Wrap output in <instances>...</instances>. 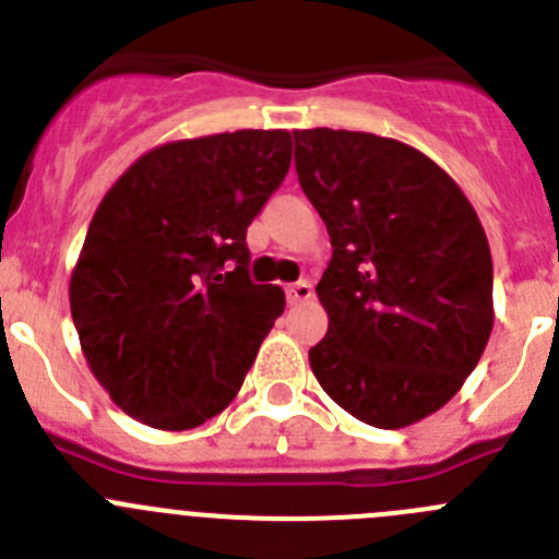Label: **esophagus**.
Returning a JSON list of instances; mask_svg holds the SVG:
<instances>
[{"instance_id":"esophagus-1","label":"esophagus","mask_w":559,"mask_h":559,"mask_svg":"<svg viewBox=\"0 0 559 559\" xmlns=\"http://www.w3.org/2000/svg\"><path fill=\"white\" fill-rule=\"evenodd\" d=\"M311 295H314V292H311L309 281H295V284L286 286V300H289L292 306L304 304V300H309Z\"/></svg>"}]
</instances>
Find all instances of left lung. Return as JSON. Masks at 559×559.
<instances>
[{
    "instance_id": "1",
    "label": "left lung",
    "mask_w": 559,
    "mask_h": 559,
    "mask_svg": "<svg viewBox=\"0 0 559 559\" xmlns=\"http://www.w3.org/2000/svg\"><path fill=\"white\" fill-rule=\"evenodd\" d=\"M295 169L331 236L311 373L345 412L404 429L454 399L492 331V259L429 155L356 130H295Z\"/></svg>"
}]
</instances>
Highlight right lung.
<instances>
[{
    "mask_svg": "<svg viewBox=\"0 0 559 559\" xmlns=\"http://www.w3.org/2000/svg\"><path fill=\"white\" fill-rule=\"evenodd\" d=\"M289 160V130L169 142L97 205L69 306L94 379L130 417L186 431L236 399L286 306L250 281L245 236Z\"/></svg>",
    "mask_w": 559,
    "mask_h": 559,
    "instance_id": "right-lung-1",
    "label": "right lung"
}]
</instances>
